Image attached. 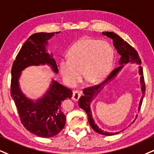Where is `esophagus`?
<instances>
[{"mask_svg": "<svg viewBox=\"0 0 154 154\" xmlns=\"http://www.w3.org/2000/svg\"><path fill=\"white\" fill-rule=\"evenodd\" d=\"M80 95H81V93L79 90H73V92H72V100L75 101H77L79 100V97H80Z\"/></svg>", "mask_w": 154, "mask_h": 154, "instance_id": "34e87169", "label": "esophagus"}]
</instances>
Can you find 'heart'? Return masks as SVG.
Segmentation results:
<instances>
[{
    "mask_svg": "<svg viewBox=\"0 0 154 154\" xmlns=\"http://www.w3.org/2000/svg\"><path fill=\"white\" fill-rule=\"evenodd\" d=\"M113 49L107 42L82 38L68 51L67 59L60 62V72L69 86L80 80L82 72L90 83H98L108 75L113 61Z\"/></svg>",
    "mask_w": 154,
    "mask_h": 154,
    "instance_id": "b5f03b06",
    "label": "heart"
}]
</instances>
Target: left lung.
<instances>
[{"mask_svg":"<svg viewBox=\"0 0 154 154\" xmlns=\"http://www.w3.org/2000/svg\"><path fill=\"white\" fill-rule=\"evenodd\" d=\"M103 35H106L107 36H108L109 38H111L113 41V44L115 47L117 49L118 53L120 55V59L118 61L120 64H121L120 66L116 68V69L112 70L110 72V75L107 77V78L105 79L103 82L100 83L97 85H94V86L89 87V88H85L84 89V95L81 96L79 99V106L81 108L83 109L86 113L88 114V120L89 123H90V126L92 127V128L93 129L95 132H97L100 134L105 135V136H112V135H116L118 133H107L106 131H102L101 129H100L97 127V125L95 123V121L92 119V113L91 110H90V103L92 100V99L93 98L94 95H95L96 94L98 93V92L100 90V89L103 88V85L105 84V82H108L109 80H110L111 79L113 78L116 75V74L119 72L122 67H123V64H127L128 62H136L137 64H141V60H140L139 55H138V52L136 49L133 48L132 46H131L130 44L128 43L127 42L124 41L121 37H120L118 35L115 34L113 32H103ZM139 73L141 75L140 77V83H141V90L143 92V96L141 97V100L140 101V105H139V108L138 110H140V107H141L143 100V97L145 95V91H146V85H145V81H144V78L143 77V69L141 66H140L139 69ZM138 116H136V118Z\"/></svg>","mask_w":154,"mask_h":154,"instance_id":"8db88e82","label":"left lung"}]
</instances>
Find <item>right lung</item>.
I'll list each match as a JSON object with an SVG mask.
<instances>
[{"mask_svg":"<svg viewBox=\"0 0 154 154\" xmlns=\"http://www.w3.org/2000/svg\"><path fill=\"white\" fill-rule=\"evenodd\" d=\"M59 32H56L58 34ZM52 33L32 34L22 46L11 69V95L17 108L21 123L28 131L42 138L56 136L64 128L66 117L61 110V103L72 96V90L56 81L42 99L34 102L23 95L19 89L18 78L21 72L27 66L48 64L58 72L55 60L46 51L48 40L54 36Z\"/></svg>","mask_w":154,"mask_h":154,"instance_id":"right-lung-1","label":"right lung"}]
</instances>
